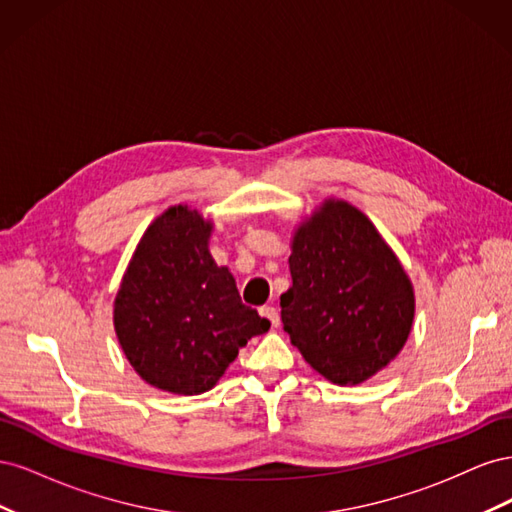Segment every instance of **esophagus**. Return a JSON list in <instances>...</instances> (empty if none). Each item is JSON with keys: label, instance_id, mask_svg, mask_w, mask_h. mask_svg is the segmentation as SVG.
<instances>
[{"label": "esophagus", "instance_id": "obj_1", "mask_svg": "<svg viewBox=\"0 0 512 512\" xmlns=\"http://www.w3.org/2000/svg\"><path fill=\"white\" fill-rule=\"evenodd\" d=\"M260 316H265L271 322V327H280V314H277V307L273 305L260 307Z\"/></svg>", "mask_w": 512, "mask_h": 512}]
</instances>
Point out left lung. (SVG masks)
Masks as SVG:
<instances>
[{
    "mask_svg": "<svg viewBox=\"0 0 512 512\" xmlns=\"http://www.w3.org/2000/svg\"><path fill=\"white\" fill-rule=\"evenodd\" d=\"M290 250L282 322L303 359L337 386L361 384L395 361L416 299L374 222L348 200L324 198L294 228Z\"/></svg>",
    "mask_w": 512,
    "mask_h": 512,
    "instance_id": "obj_1",
    "label": "left lung"
}]
</instances>
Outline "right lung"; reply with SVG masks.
Instances as JSON below:
<instances>
[{"instance_id": "obj_1", "label": "right lung", "mask_w": 512, "mask_h": 512, "mask_svg": "<svg viewBox=\"0 0 512 512\" xmlns=\"http://www.w3.org/2000/svg\"><path fill=\"white\" fill-rule=\"evenodd\" d=\"M213 222L168 207L138 241L113 303L117 342L147 384L175 395L211 391L247 339L271 322L239 299L209 252Z\"/></svg>"}]
</instances>
